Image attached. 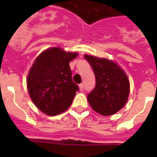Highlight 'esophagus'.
<instances>
[{"label": "esophagus", "mask_w": 157, "mask_h": 157, "mask_svg": "<svg viewBox=\"0 0 157 157\" xmlns=\"http://www.w3.org/2000/svg\"><path fill=\"white\" fill-rule=\"evenodd\" d=\"M84 88H85V86H84V84H83V83H81V84L79 85L80 90L83 91V90H84Z\"/></svg>", "instance_id": "1"}]
</instances>
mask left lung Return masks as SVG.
Here are the masks:
<instances>
[{
    "label": "left lung",
    "instance_id": "1",
    "mask_svg": "<svg viewBox=\"0 0 157 157\" xmlns=\"http://www.w3.org/2000/svg\"><path fill=\"white\" fill-rule=\"evenodd\" d=\"M96 78L94 89L87 95L95 112L103 116L115 114L124 107L130 93L127 76L120 67L107 59L85 55Z\"/></svg>",
    "mask_w": 157,
    "mask_h": 157
}]
</instances>
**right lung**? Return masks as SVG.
<instances>
[{"label":"right lung","instance_id":"right-lung-1","mask_svg":"<svg viewBox=\"0 0 157 157\" xmlns=\"http://www.w3.org/2000/svg\"><path fill=\"white\" fill-rule=\"evenodd\" d=\"M76 52L48 48L35 59L27 76V89L34 105L48 116H56L71 105L78 86L72 80L69 63Z\"/></svg>","mask_w":157,"mask_h":157}]
</instances>
